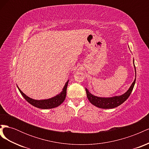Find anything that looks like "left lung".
<instances>
[{
    "instance_id": "1",
    "label": "left lung",
    "mask_w": 149,
    "mask_h": 149,
    "mask_svg": "<svg viewBox=\"0 0 149 149\" xmlns=\"http://www.w3.org/2000/svg\"><path fill=\"white\" fill-rule=\"evenodd\" d=\"M134 66L135 68V72H136V78H135L134 82L132 83L129 89L125 93L122 94L120 96H115L113 97H98L93 95L91 93H90L89 91H88V89L86 88V95L89 102L94 106L101 108V109H112V108L116 107L122 104L127 100V98L129 97L130 94H131L132 91L134 84L136 83V66L134 65Z\"/></svg>"
}]
</instances>
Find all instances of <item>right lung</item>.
Segmentation results:
<instances>
[{
    "label": "right lung",
    "instance_id": "1",
    "mask_svg": "<svg viewBox=\"0 0 149 149\" xmlns=\"http://www.w3.org/2000/svg\"><path fill=\"white\" fill-rule=\"evenodd\" d=\"M69 80H68L66 82L63 88L62 91L57 94L56 96H54L53 97L47 99V100H33L32 98H30L29 96H27L23 92H22L21 90L19 89V88L17 86L18 89H19L20 93L23 96L25 100L29 102L30 104L32 106L40 108V109H52V108H55L56 107L59 106L61 103L65 101L66 96V89H67V86L68 84Z\"/></svg>",
    "mask_w": 149,
    "mask_h": 149
}]
</instances>
